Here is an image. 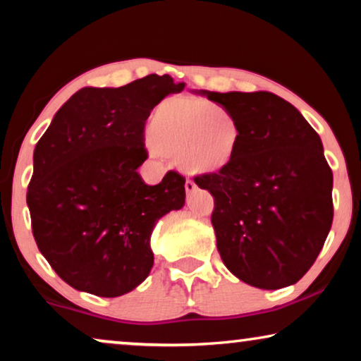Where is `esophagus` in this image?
Segmentation results:
<instances>
[{"label": "esophagus", "instance_id": "esophagus-1", "mask_svg": "<svg viewBox=\"0 0 361 361\" xmlns=\"http://www.w3.org/2000/svg\"><path fill=\"white\" fill-rule=\"evenodd\" d=\"M195 189H197L195 182H194V180H189V179H187V180H185V190H187V194H192V192H194Z\"/></svg>", "mask_w": 361, "mask_h": 361}]
</instances>
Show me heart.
<instances>
[{"label": "heart", "mask_w": 361, "mask_h": 361, "mask_svg": "<svg viewBox=\"0 0 361 361\" xmlns=\"http://www.w3.org/2000/svg\"><path fill=\"white\" fill-rule=\"evenodd\" d=\"M147 130L152 154L174 157L192 176L225 172L243 145L238 118L205 98H166L152 111Z\"/></svg>", "instance_id": "obj_1"}]
</instances>
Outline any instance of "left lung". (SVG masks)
Segmentation results:
<instances>
[{"label":"left lung","mask_w":361,"mask_h":361,"mask_svg":"<svg viewBox=\"0 0 361 361\" xmlns=\"http://www.w3.org/2000/svg\"><path fill=\"white\" fill-rule=\"evenodd\" d=\"M233 113L240 154L225 172L195 177L214 195L221 261L243 283L281 289L302 278L334 220V176L304 116L271 92H202Z\"/></svg>","instance_id":"8db88e82"}]
</instances>
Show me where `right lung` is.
<instances>
[{"mask_svg":"<svg viewBox=\"0 0 361 361\" xmlns=\"http://www.w3.org/2000/svg\"><path fill=\"white\" fill-rule=\"evenodd\" d=\"M184 87L157 73L120 88L85 87L37 141L26 195L32 235L73 289L118 298L149 274L152 228L182 209L185 177L169 171L147 185L136 169L147 159L151 110Z\"/></svg>","mask_w":361,"mask_h":361,"instance_id":"1","label":"right lung"}]
</instances>
